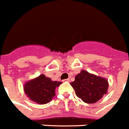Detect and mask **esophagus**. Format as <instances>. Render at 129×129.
<instances>
[{"label":"esophagus","instance_id":"obj_1","mask_svg":"<svg viewBox=\"0 0 129 129\" xmlns=\"http://www.w3.org/2000/svg\"><path fill=\"white\" fill-rule=\"evenodd\" d=\"M63 82H70V79L69 78H67V79H64L62 80Z\"/></svg>","mask_w":129,"mask_h":129}]
</instances>
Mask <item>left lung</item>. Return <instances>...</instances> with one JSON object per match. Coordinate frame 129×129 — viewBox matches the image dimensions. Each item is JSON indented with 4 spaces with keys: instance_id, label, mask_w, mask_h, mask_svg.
<instances>
[{
    "instance_id": "obj_1",
    "label": "left lung",
    "mask_w": 129,
    "mask_h": 129,
    "mask_svg": "<svg viewBox=\"0 0 129 129\" xmlns=\"http://www.w3.org/2000/svg\"><path fill=\"white\" fill-rule=\"evenodd\" d=\"M71 84L76 95L87 104H94L100 100L108 89L107 80L86 71H81Z\"/></svg>"
}]
</instances>
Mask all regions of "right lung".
Instances as JSON below:
<instances>
[{
	"instance_id": "1",
	"label": "right lung",
	"mask_w": 129,
	"mask_h": 129,
	"mask_svg": "<svg viewBox=\"0 0 129 129\" xmlns=\"http://www.w3.org/2000/svg\"><path fill=\"white\" fill-rule=\"evenodd\" d=\"M60 82L52 81L51 78L41 74L35 79L25 83L24 91L31 100L39 104H45L55 95V89Z\"/></svg>"
}]
</instances>
